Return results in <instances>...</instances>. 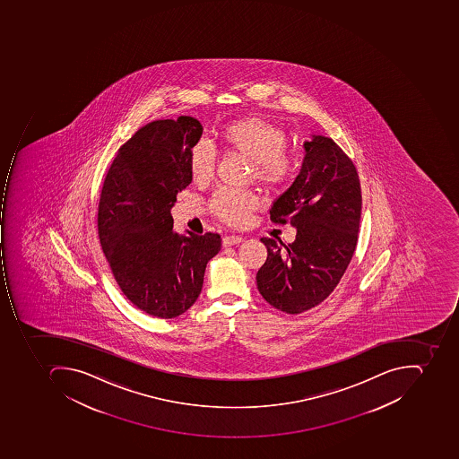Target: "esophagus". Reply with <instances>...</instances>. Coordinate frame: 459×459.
<instances>
[{
	"label": "esophagus",
	"instance_id": "obj_1",
	"mask_svg": "<svg viewBox=\"0 0 459 459\" xmlns=\"http://www.w3.org/2000/svg\"><path fill=\"white\" fill-rule=\"evenodd\" d=\"M241 241H243V238H240V236H225L221 243L225 247H229V246H234V244H240Z\"/></svg>",
	"mask_w": 459,
	"mask_h": 459
}]
</instances>
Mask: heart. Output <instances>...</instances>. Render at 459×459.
Returning <instances> with one entry per match:
<instances>
[{
	"label": "heart",
	"instance_id": "1",
	"mask_svg": "<svg viewBox=\"0 0 459 459\" xmlns=\"http://www.w3.org/2000/svg\"><path fill=\"white\" fill-rule=\"evenodd\" d=\"M219 147L250 161L254 181L267 191L285 186L296 171V160L286 152V134L280 126L261 117H244L219 127L213 134ZM215 157L206 144L198 143L189 153L192 181L206 184L212 178ZM257 206V199L246 192L219 191L211 202L212 211L231 226L243 225Z\"/></svg>",
	"mask_w": 459,
	"mask_h": 459
}]
</instances>
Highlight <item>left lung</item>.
Listing matches in <instances>:
<instances>
[{
  "label": "left lung",
  "mask_w": 459,
  "mask_h": 459,
  "mask_svg": "<svg viewBox=\"0 0 459 459\" xmlns=\"http://www.w3.org/2000/svg\"><path fill=\"white\" fill-rule=\"evenodd\" d=\"M292 186L273 201L271 221L295 228L293 243L263 238L268 257L257 288L271 306L298 315L334 290L357 247L361 186L351 159L333 139L313 134Z\"/></svg>",
  "instance_id": "left-lung-1"
}]
</instances>
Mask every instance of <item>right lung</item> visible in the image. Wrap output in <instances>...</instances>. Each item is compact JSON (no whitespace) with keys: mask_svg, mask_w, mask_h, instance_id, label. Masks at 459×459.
Returning a JSON list of instances; mask_svg holds the SVG:
<instances>
[{"mask_svg":"<svg viewBox=\"0 0 459 459\" xmlns=\"http://www.w3.org/2000/svg\"><path fill=\"white\" fill-rule=\"evenodd\" d=\"M192 117L154 121L119 149L105 177L98 234L124 295L140 310L174 319L198 299L219 234L174 231L171 208L191 184L188 160L202 136Z\"/></svg>","mask_w":459,"mask_h":459,"instance_id":"obj_1","label":"right lung"}]
</instances>
